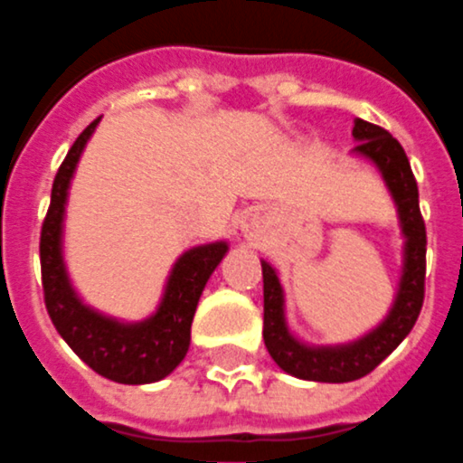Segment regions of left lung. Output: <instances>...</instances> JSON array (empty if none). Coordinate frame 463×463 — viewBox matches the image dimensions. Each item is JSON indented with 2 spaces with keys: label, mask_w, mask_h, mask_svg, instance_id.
Returning <instances> with one entry per match:
<instances>
[{
  "label": "left lung",
  "mask_w": 463,
  "mask_h": 463,
  "mask_svg": "<svg viewBox=\"0 0 463 463\" xmlns=\"http://www.w3.org/2000/svg\"><path fill=\"white\" fill-rule=\"evenodd\" d=\"M356 147L351 153L364 157L378 169L380 179L390 191L397 208L402 229V275L397 294L392 298L387 316L365 335L342 344H308L296 335L287 320V303L277 269L268 260L262 265V298H265V320L262 339L269 356L284 373L310 383H351L378 368L419 320L423 306L425 282V224L419 208V186L413 179L411 165L404 147L392 138L384 128L364 119L354 121L351 131Z\"/></svg>",
  "instance_id": "obj_1"
}]
</instances>
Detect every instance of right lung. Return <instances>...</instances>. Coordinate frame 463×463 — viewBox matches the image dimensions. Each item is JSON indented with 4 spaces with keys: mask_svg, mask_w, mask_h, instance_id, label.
Here are the masks:
<instances>
[{
    "mask_svg": "<svg viewBox=\"0 0 463 463\" xmlns=\"http://www.w3.org/2000/svg\"><path fill=\"white\" fill-rule=\"evenodd\" d=\"M98 124L95 119L76 138L52 184L50 210L40 234L44 306L61 339L98 375L121 384L157 383L186 356L201 294L227 255L229 243H201L184 250L169 269L157 308L143 320H121L88 306L66 269L64 220L73 174Z\"/></svg>",
    "mask_w": 463,
    "mask_h": 463,
    "instance_id": "add662e5",
    "label": "right lung"
}]
</instances>
